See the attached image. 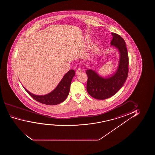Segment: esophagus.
<instances>
[{
  "label": "esophagus",
  "instance_id": "obj_1",
  "mask_svg": "<svg viewBox=\"0 0 155 155\" xmlns=\"http://www.w3.org/2000/svg\"><path fill=\"white\" fill-rule=\"evenodd\" d=\"M82 71H83V70H81L80 68H78V69H77L76 73L77 74H81V72H82Z\"/></svg>",
  "mask_w": 155,
  "mask_h": 155
}]
</instances>
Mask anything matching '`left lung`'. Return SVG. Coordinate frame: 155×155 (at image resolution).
<instances>
[{
	"mask_svg": "<svg viewBox=\"0 0 155 155\" xmlns=\"http://www.w3.org/2000/svg\"><path fill=\"white\" fill-rule=\"evenodd\" d=\"M112 35L110 45L119 50L120 54L117 71L106 78L100 76L91 69L86 71L88 76L87 92L97 100H105L115 95L123 86L128 75L129 57L125 41L119 34L112 33Z\"/></svg>",
	"mask_w": 155,
	"mask_h": 155,
	"instance_id": "8db88e82",
	"label": "left lung"
}]
</instances>
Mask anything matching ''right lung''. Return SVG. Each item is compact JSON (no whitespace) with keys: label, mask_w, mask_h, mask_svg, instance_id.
<instances>
[{"label":"right lung","mask_w":155,"mask_h":155,"mask_svg":"<svg viewBox=\"0 0 155 155\" xmlns=\"http://www.w3.org/2000/svg\"><path fill=\"white\" fill-rule=\"evenodd\" d=\"M74 74V70H69L64 75V77L55 89L45 95H34L23 87L24 88L33 99L41 103L48 105H57L64 102L67 97L70 91L71 83Z\"/></svg>","instance_id":"1"}]
</instances>
